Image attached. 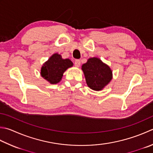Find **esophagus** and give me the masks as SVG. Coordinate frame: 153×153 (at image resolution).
<instances>
[{"label": "esophagus", "mask_w": 153, "mask_h": 153, "mask_svg": "<svg viewBox=\"0 0 153 153\" xmlns=\"http://www.w3.org/2000/svg\"><path fill=\"white\" fill-rule=\"evenodd\" d=\"M74 64L76 67H79V65L81 64V62H80L79 59H76V60L75 61V62H74Z\"/></svg>", "instance_id": "34e87169"}]
</instances>
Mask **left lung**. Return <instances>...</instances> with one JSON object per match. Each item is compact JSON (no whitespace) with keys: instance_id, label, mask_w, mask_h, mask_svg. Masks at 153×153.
I'll return each instance as SVG.
<instances>
[{"instance_id":"8db88e82","label":"left lung","mask_w":153,"mask_h":153,"mask_svg":"<svg viewBox=\"0 0 153 153\" xmlns=\"http://www.w3.org/2000/svg\"><path fill=\"white\" fill-rule=\"evenodd\" d=\"M86 83L88 87L95 91L101 90L112 79V71L97 58H89L82 65Z\"/></svg>"}]
</instances>
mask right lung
I'll list each match as a JSON object with an SVG mask.
<instances>
[{
	"instance_id": "1",
	"label": "right lung",
	"mask_w": 153,
	"mask_h": 153,
	"mask_svg": "<svg viewBox=\"0 0 153 153\" xmlns=\"http://www.w3.org/2000/svg\"><path fill=\"white\" fill-rule=\"evenodd\" d=\"M72 65L73 63L70 59H63L58 53H54L44 64L41 76L50 83L56 84L60 82L64 71Z\"/></svg>"
}]
</instances>
